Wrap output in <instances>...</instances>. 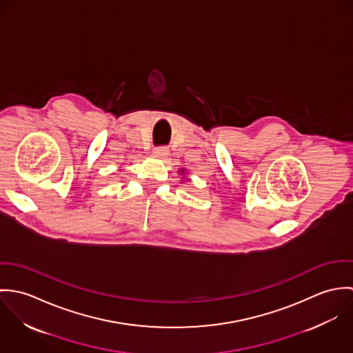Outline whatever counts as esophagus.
Masks as SVG:
<instances>
[{
  "mask_svg": "<svg viewBox=\"0 0 353 353\" xmlns=\"http://www.w3.org/2000/svg\"><path fill=\"white\" fill-rule=\"evenodd\" d=\"M153 154L157 156V157H165L168 154V150L164 148V147H159V148L153 150Z\"/></svg>",
  "mask_w": 353,
  "mask_h": 353,
  "instance_id": "obj_1",
  "label": "esophagus"
}]
</instances>
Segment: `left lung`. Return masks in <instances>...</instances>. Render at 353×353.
Masks as SVG:
<instances>
[{
  "instance_id": "8db88e82",
  "label": "left lung",
  "mask_w": 353,
  "mask_h": 353,
  "mask_svg": "<svg viewBox=\"0 0 353 353\" xmlns=\"http://www.w3.org/2000/svg\"><path fill=\"white\" fill-rule=\"evenodd\" d=\"M181 172H182V174H185V170H181Z\"/></svg>"
}]
</instances>
